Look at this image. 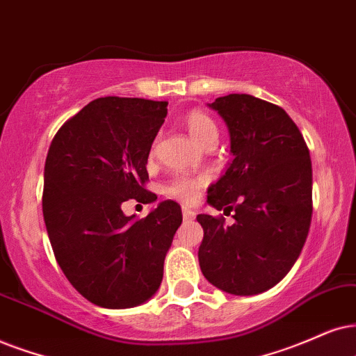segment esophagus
I'll return each mask as SVG.
<instances>
[{
    "mask_svg": "<svg viewBox=\"0 0 356 356\" xmlns=\"http://www.w3.org/2000/svg\"><path fill=\"white\" fill-rule=\"evenodd\" d=\"M182 217L184 220H193L195 218V211L188 209V207H182Z\"/></svg>",
    "mask_w": 356,
    "mask_h": 356,
    "instance_id": "1",
    "label": "esophagus"
}]
</instances>
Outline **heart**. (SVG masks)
<instances>
[{"mask_svg":"<svg viewBox=\"0 0 356 356\" xmlns=\"http://www.w3.org/2000/svg\"><path fill=\"white\" fill-rule=\"evenodd\" d=\"M186 126L191 133V136L195 139L202 146L207 139L211 136H217V124L210 118L209 115L200 110H193L187 115ZM156 152V143L152 145L151 154ZM205 186L204 175H192V174H182L175 175L174 179L164 186V193L168 197H172L175 200L186 202V204H192L199 197L200 188Z\"/></svg>","mask_w":356,"mask_h":356,"instance_id":"obj_1","label":"heart"}]
</instances>
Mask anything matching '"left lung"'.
<instances>
[{"label":"left lung","mask_w":356,"mask_h":356,"mask_svg":"<svg viewBox=\"0 0 356 356\" xmlns=\"http://www.w3.org/2000/svg\"><path fill=\"white\" fill-rule=\"evenodd\" d=\"M233 161L209 187L207 202L235 211L197 215L204 228L200 269L228 294L254 296L276 286L299 258L312 218V163L302 134L281 106L246 93L220 97Z\"/></svg>","instance_id":"8db88e82"}]
</instances>
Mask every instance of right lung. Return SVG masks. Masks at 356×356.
<instances>
[{
  "label": "right lung",
  "mask_w": 356,
  "mask_h": 356,
  "mask_svg": "<svg viewBox=\"0 0 356 356\" xmlns=\"http://www.w3.org/2000/svg\"><path fill=\"white\" fill-rule=\"evenodd\" d=\"M168 102L97 98L62 124L44 168L42 213L54 254L72 286L92 304L129 309L149 300L182 223L164 200L145 218L121 204H151L146 164Z\"/></svg>",
  "instance_id": "right-lung-1"
}]
</instances>
